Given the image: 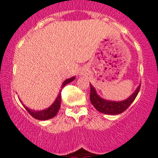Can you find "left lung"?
<instances>
[{
  "mask_svg": "<svg viewBox=\"0 0 158 158\" xmlns=\"http://www.w3.org/2000/svg\"><path fill=\"white\" fill-rule=\"evenodd\" d=\"M91 93H90V100L91 104L95 108V109L99 112L107 114V115H117L124 112L131 105L132 102L136 99L140 91V85L136 87V89L128 98L121 101H112L107 100L100 97L96 92L95 87L90 84Z\"/></svg>",
  "mask_w": 158,
  "mask_h": 158,
  "instance_id": "left-lung-1",
  "label": "left lung"
}]
</instances>
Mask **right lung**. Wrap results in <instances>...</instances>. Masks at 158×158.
<instances>
[{
	"label": "right lung",
	"mask_w": 158,
	"mask_h": 158,
	"mask_svg": "<svg viewBox=\"0 0 158 158\" xmlns=\"http://www.w3.org/2000/svg\"><path fill=\"white\" fill-rule=\"evenodd\" d=\"M75 79V77L73 76L71 77V78H70V79H66V80L63 83V84H62V88H63L66 84L72 82ZM21 102H22V100H21ZM60 104H61V93H60V91H59V94L58 95V96H57V98L55 99L54 103H53V104H51L49 108H46V109L40 110V111H39V110H38V111H36V110L30 109V108H27L26 106H25V104H23V106L25 107L26 111H27V112H29V113H30L34 118H35V119H37V120H49V119H51V118L54 117V116H56V114L58 113L59 108H60Z\"/></svg>",
	"instance_id": "obj_1"
}]
</instances>
